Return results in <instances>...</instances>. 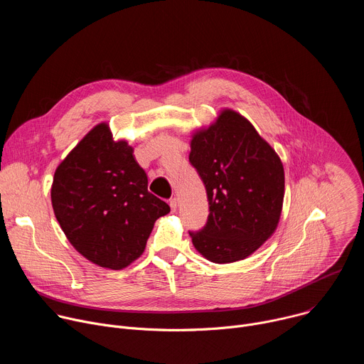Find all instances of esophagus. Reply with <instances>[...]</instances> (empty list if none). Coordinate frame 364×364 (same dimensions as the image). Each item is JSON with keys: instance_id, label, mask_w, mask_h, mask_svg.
<instances>
[{"instance_id": "esophagus-1", "label": "esophagus", "mask_w": 364, "mask_h": 364, "mask_svg": "<svg viewBox=\"0 0 364 364\" xmlns=\"http://www.w3.org/2000/svg\"><path fill=\"white\" fill-rule=\"evenodd\" d=\"M170 207H171V212L177 210V198L176 197L170 198Z\"/></svg>"}]
</instances>
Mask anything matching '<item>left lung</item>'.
Segmentation results:
<instances>
[{
    "label": "left lung",
    "instance_id": "8db88e82",
    "mask_svg": "<svg viewBox=\"0 0 364 364\" xmlns=\"http://www.w3.org/2000/svg\"><path fill=\"white\" fill-rule=\"evenodd\" d=\"M190 164L201 178L209 216L188 230L194 247L215 264L245 259L277 229L284 201V167L253 125L223 111L191 139Z\"/></svg>",
    "mask_w": 364,
    "mask_h": 364
}]
</instances>
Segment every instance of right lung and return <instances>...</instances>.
I'll return each instance as SVG.
<instances>
[{"label": "right lung", "mask_w": 364, "mask_h": 364, "mask_svg": "<svg viewBox=\"0 0 364 364\" xmlns=\"http://www.w3.org/2000/svg\"><path fill=\"white\" fill-rule=\"evenodd\" d=\"M51 204L69 242L90 262L128 267L170 205L148 191L145 171L125 141L96 125L58 167Z\"/></svg>", "instance_id": "obj_1"}]
</instances>
